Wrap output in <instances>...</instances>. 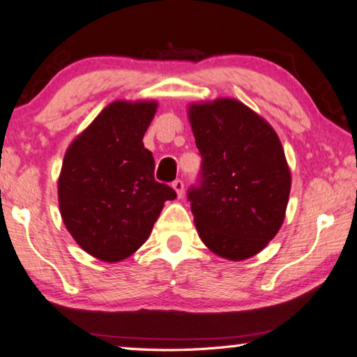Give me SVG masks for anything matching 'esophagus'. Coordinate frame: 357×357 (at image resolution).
Segmentation results:
<instances>
[{"instance_id": "34e87169", "label": "esophagus", "mask_w": 357, "mask_h": 357, "mask_svg": "<svg viewBox=\"0 0 357 357\" xmlns=\"http://www.w3.org/2000/svg\"><path fill=\"white\" fill-rule=\"evenodd\" d=\"M173 185V189L176 190V195H178V199H181V197L184 195V183L181 179H176L174 181V183L172 184Z\"/></svg>"}]
</instances>
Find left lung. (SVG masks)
<instances>
[{"instance_id": "obj_1", "label": "left lung", "mask_w": 357, "mask_h": 357, "mask_svg": "<svg viewBox=\"0 0 357 357\" xmlns=\"http://www.w3.org/2000/svg\"><path fill=\"white\" fill-rule=\"evenodd\" d=\"M202 155V183L189 190L202 242L242 261L261 252L285 218L291 174L274 128L241 100L220 98L188 109Z\"/></svg>"}]
</instances>
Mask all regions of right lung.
Instances as JSON below:
<instances>
[{
    "instance_id": "right-lung-1",
    "label": "right lung",
    "mask_w": 357,
    "mask_h": 357,
    "mask_svg": "<svg viewBox=\"0 0 357 357\" xmlns=\"http://www.w3.org/2000/svg\"><path fill=\"white\" fill-rule=\"evenodd\" d=\"M157 100H114L63 155L57 197L63 225L79 247L104 263L126 259L151 236L176 192L153 178L142 137Z\"/></svg>"
}]
</instances>
